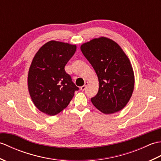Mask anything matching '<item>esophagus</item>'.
I'll return each instance as SVG.
<instances>
[{
  "label": "esophagus",
  "mask_w": 161,
  "mask_h": 161,
  "mask_svg": "<svg viewBox=\"0 0 161 161\" xmlns=\"http://www.w3.org/2000/svg\"><path fill=\"white\" fill-rule=\"evenodd\" d=\"M87 84H88V82H85V84H84V86H81V87H80V90H81V91H84L85 89H86Z\"/></svg>",
  "instance_id": "obj_1"
}]
</instances>
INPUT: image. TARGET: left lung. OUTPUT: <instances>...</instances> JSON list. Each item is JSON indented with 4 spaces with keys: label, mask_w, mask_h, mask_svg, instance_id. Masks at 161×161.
Here are the masks:
<instances>
[{
    "label": "left lung",
    "mask_w": 161,
    "mask_h": 161,
    "mask_svg": "<svg viewBox=\"0 0 161 161\" xmlns=\"http://www.w3.org/2000/svg\"><path fill=\"white\" fill-rule=\"evenodd\" d=\"M80 49L99 81V90L91 99L92 103L104 114L122 110L134 88V73L128 57L117 43L104 36L83 43Z\"/></svg>",
    "instance_id": "obj_1"
}]
</instances>
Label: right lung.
Segmentation results:
<instances>
[{"label":"right lung","mask_w":161,"mask_h":161,"mask_svg":"<svg viewBox=\"0 0 161 161\" xmlns=\"http://www.w3.org/2000/svg\"><path fill=\"white\" fill-rule=\"evenodd\" d=\"M76 49V45L53 40L34 57L28 75V91L34 104L43 114H59L79 89L64 69Z\"/></svg>","instance_id":"add662e5"}]
</instances>
